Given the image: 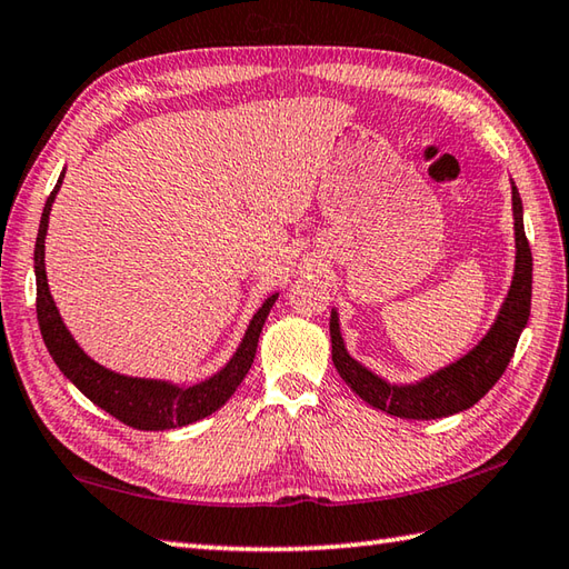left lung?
I'll list each match as a JSON object with an SVG mask.
<instances>
[{
  "instance_id": "1",
  "label": "left lung",
  "mask_w": 569,
  "mask_h": 569,
  "mask_svg": "<svg viewBox=\"0 0 569 569\" xmlns=\"http://www.w3.org/2000/svg\"><path fill=\"white\" fill-rule=\"evenodd\" d=\"M511 189L516 220L513 282L489 333L457 363H449L432 376L410 382V386H392V382L378 378L366 366L353 361L341 339L339 315L331 311V361L356 396L373 405L376 410L405 417V420H437V417L457 415L477 405L503 376L506 366L511 363L520 331L526 329L530 317L532 295V254L523 228V203H520L516 183Z\"/></svg>"
}]
</instances>
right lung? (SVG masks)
Segmentation results:
<instances>
[{
    "instance_id": "right-lung-1",
    "label": "right lung",
    "mask_w": 569,
    "mask_h": 569,
    "mask_svg": "<svg viewBox=\"0 0 569 569\" xmlns=\"http://www.w3.org/2000/svg\"><path fill=\"white\" fill-rule=\"evenodd\" d=\"M63 173L61 179H58L49 199H46L39 236H37V248H33L39 329H41L46 349H49L56 366L61 368V373L71 380L90 402H96L98 408L110 412L112 417H118L120 422L134 427V430H147V432L173 430V427L191 425L196 420H203L208 415H213L218 408H223L242 382V378L248 376V370L254 361V351H258L260 331L264 327V319H268L277 295L264 299V305L258 309V315L252 317L250 327L238 346V351L226 363V368L218 370V373L208 380L196 382V386L179 388L167 380L130 378V376H120V373H112L108 368H102L100 363L92 361L83 349H80L71 331L66 329V323L56 309V301L49 292V280H46L43 240H46V230H49V213H51L53 199L63 183Z\"/></svg>"
}]
</instances>
